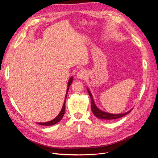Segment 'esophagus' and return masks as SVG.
Instances as JSON below:
<instances>
[{
	"mask_svg": "<svg viewBox=\"0 0 158 158\" xmlns=\"http://www.w3.org/2000/svg\"><path fill=\"white\" fill-rule=\"evenodd\" d=\"M86 76V73L85 70H79L77 73V77L79 79H84Z\"/></svg>",
	"mask_w": 158,
	"mask_h": 158,
	"instance_id": "34e87169",
	"label": "esophagus"
}]
</instances>
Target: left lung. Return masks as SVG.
<instances>
[{
	"label": "left lung",
	"mask_w": 158,
	"mask_h": 158,
	"mask_svg": "<svg viewBox=\"0 0 158 158\" xmlns=\"http://www.w3.org/2000/svg\"><path fill=\"white\" fill-rule=\"evenodd\" d=\"M88 94L91 98V108H92V111L93 112V113L94 114V115L97 118H98L100 119H103V120H113V119H117V118H121L123 116L126 115L127 114H128L129 113H130L131 111V110L124 113H120V114H111V113H106L104 111H102V110H99L98 107L96 106L93 97L92 95V94H91L90 91L89 90L88 88H87Z\"/></svg>",
	"instance_id": "1"
}]
</instances>
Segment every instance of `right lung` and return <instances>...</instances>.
Wrapping results in <instances>:
<instances>
[{"mask_svg":"<svg viewBox=\"0 0 158 158\" xmlns=\"http://www.w3.org/2000/svg\"><path fill=\"white\" fill-rule=\"evenodd\" d=\"M73 81V77H72L69 81V82H68V88H67V90H66V96H65V98H64V104H63V106L62 107V109L60 111V113H59V114H58L57 117L53 119L51 121H49V122H44V123H38V124H40V125H41V126H52V125H54V124L57 123V122H59L63 118V115L64 114V112H65V102H66V97H67V93L69 92V86L71 85L72 84V82Z\"/></svg>","mask_w":158,"mask_h":158,"instance_id":"obj_1","label":"right lung"}]
</instances>
